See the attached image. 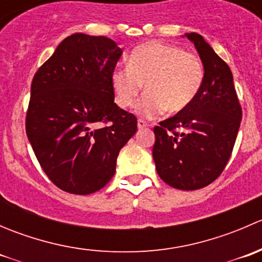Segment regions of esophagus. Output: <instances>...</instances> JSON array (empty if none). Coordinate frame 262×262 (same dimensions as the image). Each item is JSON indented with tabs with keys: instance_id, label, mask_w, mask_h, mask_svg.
Instances as JSON below:
<instances>
[{
	"instance_id": "1",
	"label": "esophagus",
	"mask_w": 262,
	"mask_h": 262,
	"mask_svg": "<svg viewBox=\"0 0 262 262\" xmlns=\"http://www.w3.org/2000/svg\"><path fill=\"white\" fill-rule=\"evenodd\" d=\"M137 125H138L139 129H143V128H146V126H148V124L144 120H141V119H139L138 123H137Z\"/></svg>"
}]
</instances>
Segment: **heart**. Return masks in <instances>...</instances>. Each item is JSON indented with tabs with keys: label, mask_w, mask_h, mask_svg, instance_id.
Instances as JSON below:
<instances>
[{
	"label": "heart",
	"mask_w": 262,
	"mask_h": 262,
	"mask_svg": "<svg viewBox=\"0 0 262 262\" xmlns=\"http://www.w3.org/2000/svg\"><path fill=\"white\" fill-rule=\"evenodd\" d=\"M128 67H116L110 75L116 104L129 107L142 87L146 94L137 102L139 115L152 118L167 109L180 113L195 100L204 81V68L199 57L171 44H142L130 52Z\"/></svg>",
	"instance_id": "heart-1"
}]
</instances>
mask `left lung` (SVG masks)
<instances>
[{"mask_svg":"<svg viewBox=\"0 0 262 262\" xmlns=\"http://www.w3.org/2000/svg\"><path fill=\"white\" fill-rule=\"evenodd\" d=\"M184 36L194 44L202 59L204 81L186 109L153 129L152 155L158 176L166 184L180 190H198L213 182L226 167L242 110L228 64L202 35L187 33Z\"/></svg>","mask_w":262,"mask_h":262,"instance_id":"left-lung-1","label":"left lung"}]
</instances>
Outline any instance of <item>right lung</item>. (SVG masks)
Returning a JSON list of instances; mask_svg holds the SVG:
<instances>
[{"label":"right lung","instance_id":"1","mask_svg":"<svg viewBox=\"0 0 262 262\" xmlns=\"http://www.w3.org/2000/svg\"><path fill=\"white\" fill-rule=\"evenodd\" d=\"M121 54L106 36L73 34L31 82L26 136L50 181L71 194H91L112 180L119 152L137 132V118L115 104L110 83Z\"/></svg>","mask_w":262,"mask_h":262}]
</instances>
